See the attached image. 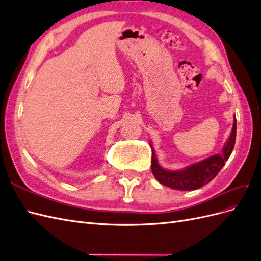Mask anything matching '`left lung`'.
<instances>
[{"label":"left lung","instance_id":"8db88e82","mask_svg":"<svg viewBox=\"0 0 261 261\" xmlns=\"http://www.w3.org/2000/svg\"><path fill=\"white\" fill-rule=\"evenodd\" d=\"M235 138L236 117L234 116L231 136L225 143L222 149V153L209 156L202 161L194 163L181 170L175 171L163 169L161 165L158 163L154 150L152 148V145L150 144L152 150L151 171L159 183L170 188L179 189V191H194V189L200 188L215 178L220 172V170L223 168V165L228 160V158H230L234 149Z\"/></svg>","mask_w":261,"mask_h":261}]
</instances>
